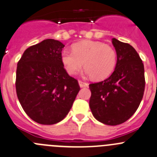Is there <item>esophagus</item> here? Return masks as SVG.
I'll use <instances>...</instances> for the list:
<instances>
[{
    "instance_id": "1",
    "label": "esophagus",
    "mask_w": 157,
    "mask_h": 157,
    "mask_svg": "<svg viewBox=\"0 0 157 157\" xmlns=\"http://www.w3.org/2000/svg\"><path fill=\"white\" fill-rule=\"evenodd\" d=\"M78 83L80 87H86V86H88V83H86V82H83L81 81V80H79Z\"/></svg>"
}]
</instances>
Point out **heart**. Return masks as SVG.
<instances>
[{
	"label": "heart",
	"instance_id": "heart-1",
	"mask_svg": "<svg viewBox=\"0 0 157 157\" xmlns=\"http://www.w3.org/2000/svg\"><path fill=\"white\" fill-rule=\"evenodd\" d=\"M73 51L64 50L61 53V62L71 75L77 74L83 67L85 74L97 80L109 77L117 64V53L109 45L100 41L85 40L75 44Z\"/></svg>",
	"mask_w": 157,
	"mask_h": 157
}]
</instances>
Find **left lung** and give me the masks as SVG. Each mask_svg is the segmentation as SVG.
Segmentation results:
<instances>
[{
  "label": "left lung",
  "instance_id": "left-lung-1",
  "mask_svg": "<svg viewBox=\"0 0 157 157\" xmlns=\"http://www.w3.org/2000/svg\"><path fill=\"white\" fill-rule=\"evenodd\" d=\"M112 44L117 52V64L105 80L89 85L90 108L102 124H123L139 107L145 89L144 66L136 50L116 38Z\"/></svg>",
  "mask_w": 157,
  "mask_h": 157
}]
</instances>
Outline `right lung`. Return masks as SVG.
Segmentation results:
<instances>
[{
  "mask_svg": "<svg viewBox=\"0 0 157 157\" xmlns=\"http://www.w3.org/2000/svg\"><path fill=\"white\" fill-rule=\"evenodd\" d=\"M63 48L59 40L47 39L27 48L17 63V98L27 115L40 124L64 119L80 89L63 67Z\"/></svg>",
  "mask_w": 157,
  "mask_h": 157,
  "instance_id": "obj_1",
  "label": "right lung"
}]
</instances>
